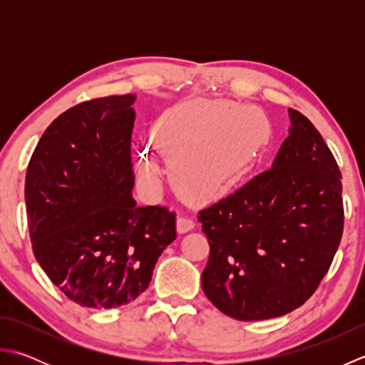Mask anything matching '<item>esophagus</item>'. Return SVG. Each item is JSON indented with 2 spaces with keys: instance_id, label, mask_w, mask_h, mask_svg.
<instances>
[{
  "instance_id": "1",
  "label": "esophagus",
  "mask_w": 365,
  "mask_h": 365,
  "mask_svg": "<svg viewBox=\"0 0 365 365\" xmlns=\"http://www.w3.org/2000/svg\"><path fill=\"white\" fill-rule=\"evenodd\" d=\"M192 227H195V220L190 218V216H178V218H177V230L180 232V234L190 232Z\"/></svg>"
}]
</instances>
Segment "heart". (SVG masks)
Listing matches in <instances>:
<instances>
[{
	"instance_id": "1",
	"label": "heart",
	"mask_w": 365,
	"mask_h": 365,
	"mask_svg": "<svg viewBox=\"0 0 365 365\" xmlns=\"http://www.w3.org/2000/svg\"><path fill=\"white\" fill-rule=\"evenodd\" d=\"M273 125L259 106L195 100L170 108L155 125V139L169 163L170 180L183 197L212 200L238 182L268 145ZM161 168L147 150L141 177L158 182Z\"/></svg>"
}]
</instances>
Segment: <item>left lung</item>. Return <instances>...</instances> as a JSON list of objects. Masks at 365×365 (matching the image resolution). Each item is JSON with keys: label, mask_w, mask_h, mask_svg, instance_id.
Wrapping results in <instances>:
<instances>
[{"label": "left lung", "mask_w": 365, "mask_h": 365, "mask_svg": "<svg viewBox=\"0 0 365 365\" xmlns=\"http://www.w3.org/2000/svg\"><path fill=\"white\" fill-rule=\"evenodd\" d=\"M289 113L290 135L273 168L197 213L210 245L204 293L237 320L274 319L304 304L342 238L337 161L314 123Z\"/></svg>", "instance_id": "obj_1"}]
</instances>
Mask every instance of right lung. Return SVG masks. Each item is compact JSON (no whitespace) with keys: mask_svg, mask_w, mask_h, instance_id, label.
I'll return each mask as SVG.
<instances>
[{"mask_svg":"<svg viewBox=\"0 0 365 365\" xmlns=\"http://www.w3.org/2000/svg\"><path fill=\"white\" fill-rule=\"evenodd\" d=\"M135 96L75 105L43 131L25 182L29 235L38 265L84 307L128 304L152 281L175 240V212L138 207L131 133Z\"/></svg>","mask_w":365,"mask_h":365,"instance_id":"obj_1","label":"right lung"}]
</instances>
